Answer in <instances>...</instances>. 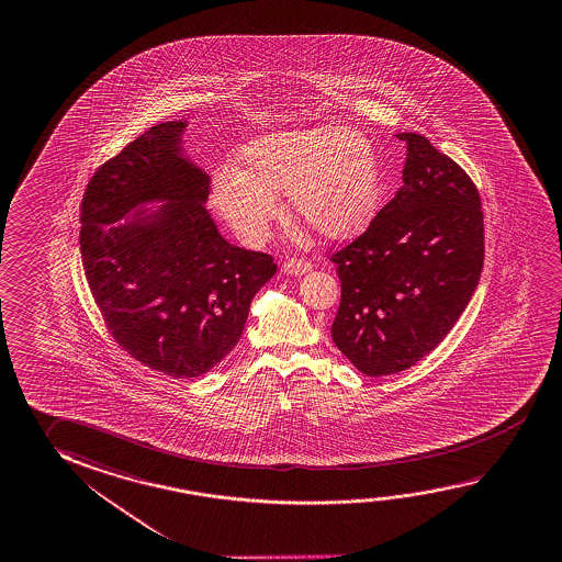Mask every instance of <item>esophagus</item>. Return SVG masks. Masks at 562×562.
I'll list each match as a JSON object with an SVG mask.
<instances>
[{
  "label": "esophagus",
  "instance_id": "1",
  "mask_svg": "<svg viewBox=\"0 0 562 562\" xmlns=\"http://www.w3.org/2000/svg\"><path fill=\"white\" fill-rule=\"evenodd\" d=\"M282 270L290 277H302L312 270V262H307L304 258H292V260H285Z\"/></svg>",
  "mask_w": 562,
  "mask_h": 562
}]
</instances>
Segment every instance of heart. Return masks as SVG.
Listing matches in <instances>:
<instances>
[{"instance_id": "obj_1", "label": "heart", "mask_w": 562, "mask_h": 562, "mask_svg": "<svg viewBox=\"0 0 562 562\" xmlns=\"http://www.w3.org/2000/svg\"><path fill=\"white\" fill-rule=\"evenodd\" d=\"M288 192L295 215L327 239L369 227L380 198V170L369 138L340 127L278 131L240 148L235 170L213 182V203L235 235L255 245Z\"/></svg>"}]
</instances>
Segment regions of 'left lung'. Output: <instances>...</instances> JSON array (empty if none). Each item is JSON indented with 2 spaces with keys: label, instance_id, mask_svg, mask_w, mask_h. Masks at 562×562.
Returning a JSON list of instances; mask_svg holds the SVG:
<instances>
[{
  "label": "left lung",
  "instance_id": "obj_1",
  "mask_svg": "<svg viewBox=\"0 0 562 562\" xmlns=\"http://www.w3.org/2000/svg\"><path fill=\"white\" fill-rule=\"evenodd\" d=\"M396 137L407 145L404 186L331 258L340 280L331 337L367 376L427 357L459 322L484 265V215L470 176L429 138Z\"/></svg>",
  "mask_w": 562,
  "mask_h": 562
}]
</instances>
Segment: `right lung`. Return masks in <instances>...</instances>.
Instances as JSON below:
<instances>
[{
	"label": "right lung",
	"mask_w": 562,
	"mask_h": 562,
	"mask_svg": "<svg viewBox=\"0 0 562 562\" xmlns=\"http://www.w3.org/2000/svg\"><path fill=\"white\" fill-rule=\"evenodd\" d=\"M186 127L158 123L100 166L80 215L83 272L113 339L175 378L202 376L229 355L277 274L272 257L220 235L205 210L210 176L182 148ZM150 202L164 205L145 211Z\"/></svg>",
	"instance_id": "1"
}]
</instances>
